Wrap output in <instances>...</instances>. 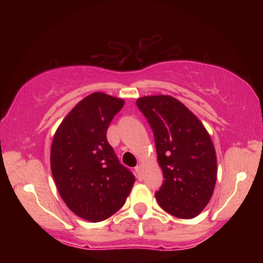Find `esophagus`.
Segmentation results:
<instances>
[{
	"label": "esophagus",
	"instance_id": "esophagus-1",
	"mask_svg": "<svg viewBox=\"0 0 263 263\" xmlns=\"http://www.w3.org/2000/svg\"><path fill=\"white\" fill-rule=\"evenodd\" d=\"M135 170H136V173H137V177L138 178H142V165L138 164L137 167L135 168Z\"/></svg>",
	"mask_w": 263,
	"mask_h": 263
}]
</instances>
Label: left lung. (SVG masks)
Wrapping results in <instances>:
<instances>
[{
	"label": "left lung",
	"mask_w": 263,
	"mask_h": 263,
	"mask_svg": "<svg viewBox=\"0 0 263 263\" xmlns=\"http://www.w3.org/2000/svg\"><path fill=\"white\" fill-rule=\"evenodd\" d=\"M136 104L153 129L157 159L164 176L156 193L159 206L176 218H195L209 204L218 176L209 132L171 95L143 96Z\"/></svg>",
	"instance_id": "1"
}]
</instances>
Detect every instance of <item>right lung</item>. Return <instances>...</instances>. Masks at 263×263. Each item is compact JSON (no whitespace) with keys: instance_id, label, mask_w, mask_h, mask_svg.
<instances>
[{"instance_id":"1","label":"right lung","mask_w":263,"mask_h":263,"mask_svg":"<svg viewBox=\"0 0 263 263\" xmlns=\"http://www.w3.org/2000/svg\"><path fill=\"white\" fill-rule=\"evenodd\" d=\"M125 100L96 91L78 102L54 134L50 170L60 197L75 215L99 222L122 208L135 183L106 138Z\"/></svg>"}]
</instances>
